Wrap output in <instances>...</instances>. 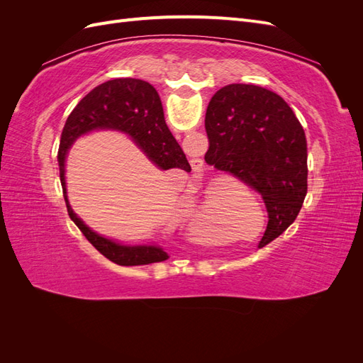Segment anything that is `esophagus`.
<instances>
[{
	"label": "esophagus",
	"instance_id": "obj_1",
	"mask_svg": "<svg viewBox=\"0 0 363 363\" xmlns=\"http://www.w3.org/2000/svg\"><path fill=\"white\" fill-rule=\"evenodd\" d=\"M191 167H192V171H194V172L203 171V160H201V159H194V160L191 162Z\"/></svg>",
	"mask_w": 363,
	"mask_h": 363
}]
</instances>
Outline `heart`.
<instances>
[{"mask_svg": "<svg viewBox=\"0 0 363 363\" xmlns=\"http://www.w3.org/2000/svg\"><path fill=\"white\" fill-rule=\"evenodd\" d=\"M195 208H196V200H195V196H191V199H188V201L184 203V213L191 216V218H194L195 227H200L208 218V213H211L212 201H203L196 211H194ZM207 239H213V238L208 236Z\"/></svg>", "mask_w": 363, "mask_h": 363, "instance_id": "heart-1", "label": "heart"}]
</instances>
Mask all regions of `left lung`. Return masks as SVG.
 Here are the masks:
<instances>
[{
  "instance_id": "1",
  "label": "left lung",
  "mask_w": 363,
  "mask_h": 363,
  "mask_svg": "<svg viewBox=\"0 0 363 363\" xmlns=\"http://www.w3.org/2000/svg\"><path fill=\"white\" fill-rule=\"evenodd\" d=\"M207 164L257 191L268 212L259 248L294 221L307 194V142L288 103L252 84L221 87L207 107Z\"/></svg>"
}]
</instances>
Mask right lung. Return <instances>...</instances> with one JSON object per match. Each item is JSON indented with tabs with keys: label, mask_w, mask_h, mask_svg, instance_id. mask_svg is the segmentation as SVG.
I'll list each match as a JSON object with an SVG mask.
<instances>
[{
	"label": "right lung",
	"mask_w": 363,
	"mask_h": 363,
	"mask_svg": "<svg viewBox=\"0 0 363 363\" xmlns=\"http://www.w3.org/2000/svg\"><path fill=\"white\" fill-rule=\"evenodd\" d=\"M94 130L123 131L159 168H175L189 172L191 164L164 123L157 91L148 82L138 79H115L96 86L68 116L62 131L57 157L60 183L69 218L104 257L121 267L148 265L167 260L169 256L162 247L123 245L95 233L71 208L65 182V160L74 142Z\"/></svg>",
	"instance_id": "obj_1"
}]
</instances>
